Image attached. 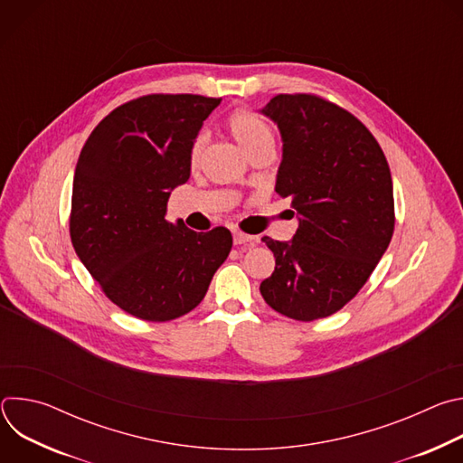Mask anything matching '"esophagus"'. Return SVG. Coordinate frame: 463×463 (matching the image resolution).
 I'll list each match as a JSON object with an SVG mask.
<instances>
[{"mask_svg":"<svg viewBox=\"0 0 463 463\" xmlns=\"http://www.w3.org/2000/svg\"><path fill=\"white\" fill-rule=\"evenodd\" d=\"M234 245H254L256 243V238L254 236H249L241 231H234Z\"/></svg>","mask_w":463,"mask_h":463,"instance_id":"esophagus-1","label":"esophagus"}]
</instances>
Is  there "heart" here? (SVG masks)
Listing matches in <instances>:
<instances>
[{
	"instance_id": "b5f03b06",
	"label": "heart",
	"mask_w": 463,
	"mask_h": 463,
	"mask_svg": "<svg viewBox=\"0 0 463 463\" xmlns=\"http://www.w3.org/2000/svg\"><path fill=\"white\" fill-rule=\"evenodd\" d=\"M227 131L238 143V146L250 157L252 154L273 146V131L266 118L260 117L250 108H234L225 118ZM203 150V137L197 136L188 148V165L195 166Z\"/></svg>"
}]
</instances>
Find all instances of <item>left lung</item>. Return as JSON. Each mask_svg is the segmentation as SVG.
Instances as JSON below:
<instances>
[{"instance_id": "8db88e82", "label": "left lung", "mask_w": 463, "mask_h": 463, "mask_svg": "<svg viewBox=\"0 0 463 463\" xmlns=\"http://www.w3.org/2000/svg\"><path fill=\"white\" fill-rule=\"evenodd\" d=\"M284 139L277 194L298 229L289 243L263 238L275 271L260 293L284 317L311 322L343 309L366 284L393 234L386 157L348 109L315 93H280L261 109Z\"/></svg>"}]
</instances>
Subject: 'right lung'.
Returning a JSON list of instances; mask_svg holds the SVG:
<instances>
[{
    "instance_id": "obj_1",
    "label": "right lung",
    "mask_w": 463,
    "mask_h": 463,
    "mask_svg": "<svg viewBox=\"0 0 463 463\" xmlns=\"http://www.w3.org/2000/svg\"><path fill=\"white\" fill-rule=\"evenodd\" d=\"M222 99L152 93L108 113L88 137L73 179L71 243L122 311L168 322L192 311L232 247L225 227L195 232L166 216L190 175L188 148Z\"/></svg>"
}]
</instances>
